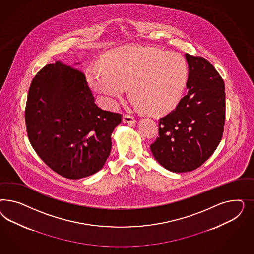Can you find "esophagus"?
<instances>
[{
    "mask_svg": "<svg viewBox=\"0 0 254 254\" xmlns=\"http://www.w3.org/2000/svg\"><path fill=\"white\" fill-rule=\"evenodd\" d=\"M123 123L127 124V125H134L136 123V120L133 116L125 115L123 116Z\"/></svg>",
    "mask_w": 254,
    "mask_h": 254,
    "instance_id": "esophagus-1",
    "label": "esophagus"
}]
</instances>
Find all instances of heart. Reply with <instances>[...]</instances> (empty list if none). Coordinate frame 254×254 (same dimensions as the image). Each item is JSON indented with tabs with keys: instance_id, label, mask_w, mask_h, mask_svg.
<instances>
[{
	"instance_id": "1",
	"label": "heart",
	"mask_w": 254,
	"mask_h": 254,
	"mask_svg": "<svg viewBox=\"0 0 254 254\" xmlns=\"http://www.w3.org/2000/svg\"><path fill=\"white\" fill-rule=\"evenodd\" d=\"M187 77V63L182 56L144 46L118 49L107 67L93 65L87 71L91 90L105 106H116L131 86L134 107L154 114L167 113L177 105Z\"/></svg>"
}]
</instances>
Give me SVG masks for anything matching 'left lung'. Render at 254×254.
<instances>
[{
    "label": "left lung",
    "instance_id": "left-lung-1",
    "mask_svg": "<svg viewBox=\"0 0 254 254\" xmlns=\"http://www.w3.org/2000/svg\"><path fill=\"white\" fill-rule=\"evenodd\" d=\"M188 93L159 120V137L151 144L155 160L175 173L197 169L214 153L223 137L225 92L210 62L185 54Z\"/></svg>",
    "mask_w": 254,
    "mask_h": 254
}]
</instances>
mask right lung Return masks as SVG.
I'll return each instance as SVG.
<instances>
[{
  "label": "right lung",
  "instance_id": "right-lung-1",
  "mask_svg": "<svg viewBox=\"0 0 254 254\" xmlns=\"http://www.w3.org/2000/svg\"><path fill=\"white\" fill-rule=\"evenodd\" d=\"M121 117L98 107L85 74L61 62L33 78L25 110L34 151L55 172L72 180L103 168Z\"/></svg>",
  "mask_w": 254,
  "mask_h": 254
}]
</instances>
